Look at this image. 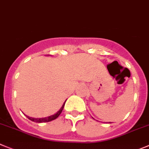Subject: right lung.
Returning a JSON list of instances; mask_svg holds the SVG:
<instances>
[{
    "mask_svg": "<svg viewBox=\"0 0 149 149\" xmlns=\"http://www.w3.org/2000/svg\"><path fill=\"white\" fill-rule=\"evenodd\" d=\"M65 102L64 103L63 105H62V107H61V109H59V110L56 113L54 114V115H51V116L45 117V118H31V117H29V116H26V117H27L29 120H31V121L36 122V123H44V122L51 121V120H55L56 118H57L58 117H59V115H60L61 112H62V109H63L64 106H65Z\"/></svg>",
    "mask_w": 149,
    "mask_h": 149,
    "instance_id": "obj_1",
    "label": "right lung"
}]
</instances>
